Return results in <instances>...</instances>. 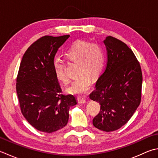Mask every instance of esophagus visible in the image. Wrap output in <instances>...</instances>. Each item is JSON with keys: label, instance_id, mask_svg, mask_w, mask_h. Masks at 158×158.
I'll return each instance as SVG.
<instances>
[{"label": "esophagus", "instance_id": "obj_1", "mask_svg": "<svg viewBox=\"0 0 158 158\" xmlns=\"http://www.w3.org/2000/svg\"><path fill=\"white\" fill-rule=\"evenodd\" d=\"M78 103H85V99L84 98L82 97H78Z\"/></svg>", "mask_w": 158, "mask_h": 158}]
</instances>
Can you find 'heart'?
I'll use <instances>...</instances> for the list:
<instances>
[{"mask_svg":"<svg viewBox=\"0 0 158 158\" xmlns=\"http://www.w3.org/2000/svg\"><path fill=\"white\" fill-rule=\"evenodd\" d=\"M65 54L69 60L78 63L79 77L68 88V92L73 94L87 93L92 84L91 77L97 78L103 69L105 53L103 48L97 43L77 41L71 45ZM53 69L57 79L64 83L69 81L64 61L55 60Z\"/></svg>","mask_w":158,"mask_h":158,"instance_id":"heart-1","label":"heart"}]
</instances>
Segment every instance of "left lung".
Here are the masks:
<instances>
[{
  "label": "left lung",
  "instance_id": "1",
  "mask_svg": "<svg viewBox=\"0 0 158 158\" xmlns=\"http://www.w3.org/2000/svg\"><path fill=\"white\" fill-rule=\"evenodd\" d=\"M107 49L106 70L89 94L100 104L92 120L96 128L113 131L125 125L140 103L143 74L138 60L128 46L112 36L103 41Z\"/></svg>",
  "mask_w": 158,
  "mask_h": 158
}]
</instances>
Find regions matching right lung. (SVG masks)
<instances>
[{
	"label": "right lung",
	"instance_id": "1",
	"mask_svg": "<svg viewBox=\"0 0 158 158\" xmlns=\"http://www.w3.org/2000/svg\"><path fill=\"white\" fill-rule=\"evenodd\" d=\"M69 35H45L33 42L22 59L16 92L22 114L38 130L52 133L66 126L69 109L77 103L72 94H61L53 61L58 48Z\"/></svg>",
	"mask_w": 158,
	"mask_h": 158
}]
</instances>
